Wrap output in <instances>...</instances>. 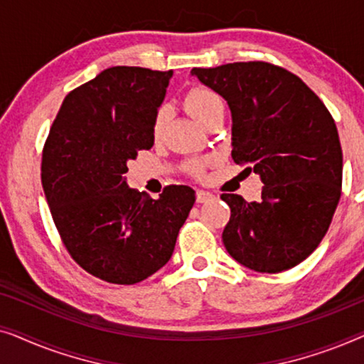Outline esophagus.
<instances>
[{
	"mask_svg": "<svg viewBox=\"0 0 364 364\" xmlns=\"http://www.w3.org/2000/svg\"><path fill=\"white\" fill-rule=\"evenodd\" d=\"M213 193L207 192V191H197V202L198 203H203V202H210L213 200Z\"/></svg>",
	"mask_w": 364,
	"mask_h": 364,
	"instance_id": "obj_1",
	"label": "esophagus"
}]
</instances>
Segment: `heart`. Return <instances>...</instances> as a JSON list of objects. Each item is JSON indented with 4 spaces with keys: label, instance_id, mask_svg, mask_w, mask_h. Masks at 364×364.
Here are the masks:
<instances>
[{
    "label": "heart",
    "instance_id": "heart-1",
    "mask_svg": "<svg viewBox=\"0 0 364 364\" xmlns=\"http://www.w3.org/2000/svg\"><path fill=\"white\" fill-rule=\"evenodd\" d=\"M183 104H186V109L191 112V116L205 126V122L210 119L212 116H215L218 112H223V104L222 99L218 97L217 92H213L212 89L207 87H193L187 92L186 99H183ZM166 117H167V111L166 109H159V112L154 117V126H152V134L154 137H161L162 131H164V124H166ZM192 171L193 172H200L202 171V164L200 162H193L192 164Z\"/></svg>",
    "mask_w": 364,
    "mask_h": 364
}]
</instances>
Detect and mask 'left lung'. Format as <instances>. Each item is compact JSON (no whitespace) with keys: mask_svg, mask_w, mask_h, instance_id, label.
Wrapping results in <instances>:
<instances>
[{"mask_svg":"<svg viewBox=\"0 0 364 364\" xmlns=\"http://www.w3.org/2000/svg\"><path fill=\"white\" fill-rule=\"evenodd\" d=\"M232 114V159L260 176L262 200L222 193V240L240 265L278 273L320 245L341 196L343 152L320 97L287 69L262 61L193 68Z\"/></svg>","mask_w":364,"mask_h":364,"instance_id":"8db88e82","label":"left lung"}]
</instances>
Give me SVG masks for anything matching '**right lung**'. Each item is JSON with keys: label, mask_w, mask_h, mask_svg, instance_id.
I'll return each mask as SVG.
<instances>
[{"label": "right lung", "mask_w": 364, "mask_h": 364, "mask_svg": "<svg viewBox=\"0 0 364 364\" xmlns=\"http://www.w3.org/2000/svg\"><path fill=\"white\" fill-rule=\"evenodd\" d=\"M172 74L104 69L68 94L44 144L41 182L59 235L79 267L104 282L134 285L161 270L196 202L187 186H168L154 200L124 176L154 146Z\"/></svg>", "instance_id": "1"}]
</instances>
